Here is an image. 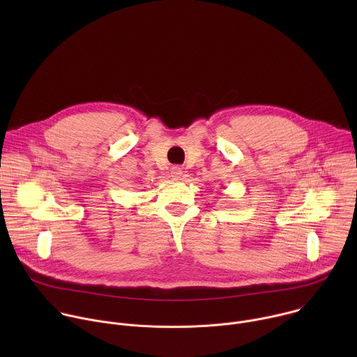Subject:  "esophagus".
<instances>
[{"label": "esophagus", "mask_w": 357, "mask_h": 357, "mask_svg": "<svg viewBox=\"0 0 357 357\" xmlns=\"http://www.w3.org/2000/svg\"><path fill=\"white\" fill-rule=\"evenodd\" d=\"M182 168H179V167H174L172 169H171V176L174 178V179H181V176H182Z\"/></svg>", "instance_id": "obj_1"}]
</instances>
